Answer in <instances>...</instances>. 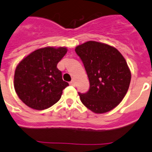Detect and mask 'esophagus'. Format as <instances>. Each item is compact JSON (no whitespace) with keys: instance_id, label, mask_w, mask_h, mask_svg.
<instances>
[{"instance_id":"esophagus-1","label":"esophagus","mask_w":152,"mask_h":152,"mask_svg":"<svg viewBox=\"0 0 152 152\" xmlns=\"http://www.w3.org/2000/svg\"><path fill=\"white\" fill-rule=\"evenodd\" d=\"M69 84L72 85V86H75V85H76V82H75V80H72V81L69 83Z\"/></svg>"}]
</instances>
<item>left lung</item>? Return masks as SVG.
I'll list each match as a JSON object with an SVG mask.
<instances>
[{"mask_svg": "<svg viewBox=\"0 0 152 152\" xmlns=\"http://www.w3.org/2000/svg\"><path fill=\"white\" fill-rule=\"evenodd\" d=\"M75 50L90 81L87 93H79L83 104L99 114L115 108L125 97L131 80L125 58L116 48L96 41L86 42Z\"/></svg>", "mask_w": 152, "mask_h": 152, "instance_id": "1", "label": "left lung"}]
</instances>
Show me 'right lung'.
I'll return each instance as SVG.
<instances>
[{
	"label": "right lung",
	"mask_w": 152,
	"mask_h": 152,
	"mask_svg": "<svg viewBox=\"0 0 152 152\" xmlns=\"http://www.w3.org/2000/svg\"><path fill=\"white\" fill-rule=\"evenodd\" d=\"M66 52V48H40L19 62L15 72L14 87L23 103L44 110L58 102L62 91L69 86L57 68Z\"/></svg>",
	"instance_id": "add662e5"
}]
</instances>
